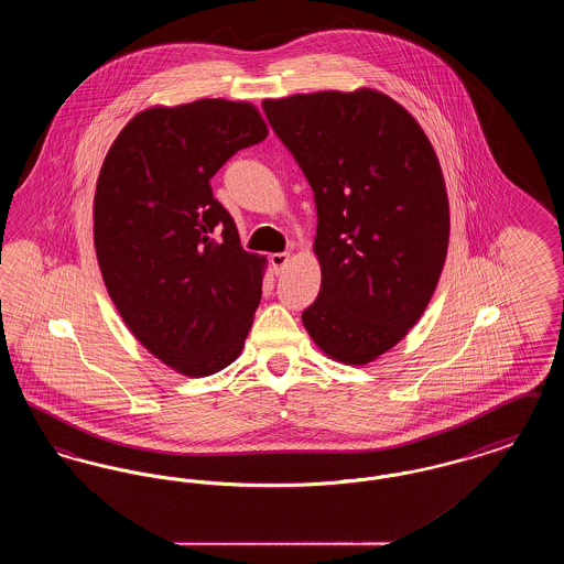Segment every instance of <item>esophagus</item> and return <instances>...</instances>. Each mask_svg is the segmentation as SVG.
<instances>
[{
    "mask_svg": "<svg viewBox=\"0 0 564 564\" xmlns=\"http://www.w3.org/2000/svg\"><path fill=\"white\" fill-rule=\"evenodd\" d=\"M290 262V253H272L270 256V267L274 270V274H281Z\"/></svg>",
    "mask_w": 564,
    "mask_h": 564,
    "instance_id": "obj_1",
    "label": "esophagus"
}]
</instances>
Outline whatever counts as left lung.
I'll return each mask as SVG.
<instances>
[{"mask_svg": "<svg viewBox=\"0 0 564 564\" xmlns=\"http://www.w3.org/2000/svg\"><path fill=\"white\" fill-rule=\"evenodd\" d=\"M262 108L315 192L322 290L302 323L327 357L366 366L421 319L444 269L451 209L435 150L375 88Z\"/></svg>", "mask_w": 564, "mask_h": 564, "instance_id": "1", "label": "left lung"}]
</instances>
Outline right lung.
Returning <instances> with one entry per match:
<instances>
[{"label": "right lung", "instance_id": "1", "mask_svg": "<svg viewBox=\"0 0 564 564\" xmlns=\"http://www.w3.org/2000/svg\"><path fill=\"white\" fill-rule=\"evenodd\" d=\"M247 101L143 109L109 148L95 189V251L134 338L180 375L209 376L241 355L267 258L241 247L209 180L267 139Z\"/></svg>", "mask_w": 564, "mask_h": 564}]
</instances>
